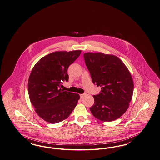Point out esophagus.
Returning <instances> with one entry per match:
<instances>
[{"label": "esophagus", "instance_id": "obj_1", "mask_svg": "<svg viewBox=\"0 0 160 160\" xmlns=\"http://www.w3.org/2000/svg\"><path fill=\"white\" fill-rule=\"evenodd\" d=\"M87 94H87V92H84V93H83V94H81L79 96H80V98H83V97H84L85 95H87Z\"/></svg>", "mask_w": 160, "mask_h": 160}]
</instances>
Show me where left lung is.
Masks as SVG:
<instances>
[{
  "label": "left lung",
  "instance_id": "1",
  "mask_svg": "<svg viewBox=\"0 0 160 160\" xmlns=\"http://www.w3.org/2000/svg\"><path fill=\"white\" fill-rule=\"evenodd\" d=\"M83 57L92 82L102 90L93 96L91 112L102 121L116 120L127 110L132 98L134 85L129 70L113 55L87 52Z\"/></svg>",
  "mask_w": 160,
  "mask_h": 160
}]
</instances>
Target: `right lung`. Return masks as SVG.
<instances>
[{"instance_id":"obj_1","label":"right lung","mask_w":160,"mask_h":160,"mask_svg":"<svg viewBox=\"0 0 160 160\" xmlns=\"http://www.w3.org/2000/svg\"><path fill=\"white\" fill-rule=\"evenodd\" d=\"M81 52L57 51L40 59L33 67L28 82L30 102L35 111L43 120L58 123L66 119L77 106L79 95L63 91V81H68L70 65Z\"/></svg>"}]
</instances>
